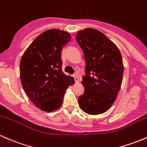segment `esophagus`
Masks as SVG:
<instances>
[{
    "instance_id": "1",
    "label": "esophagus",
    "mask_w": 147,
    "mask_h": 147,
    "mask_svg": "<svg viewBox=\"0 0 147 147\" xmlns=\"http://www.w3.org/2000/svg\"><path fill=\"white\" fill-rule=\"evenodd\" d=\"M74 79H75L76 83H79V78H78V76L77 75H74Z\"/></svg>"
}]
</instances>
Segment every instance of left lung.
<instances>
[{
	"label": "left lung",
	"mask_w": 147,
	"mask_h": 147,
	"mask_svg": "<svg viewBox=\"0 0 147 147\" xmlns=\"http://www.w3.org/2000/svg\"><path fill=\"white\" fill-rule=\"evenodd\" d=\"M76 39L86 63L82 81L85 91L78 98L79 107L88 114H101L109 109L121 86L122 56L117 46L98 30H82Z\"/></svg>",
	"instance_id": "left-lung-1"
}]
</instances>
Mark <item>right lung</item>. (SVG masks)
<instances>
[{"instance_id":"right-lung-1","label":"right lung","mask_w":147,"mask_h":147,"mask_svg":"<svg viewBox=\"0 0 147 147\" xmlns=\"http://www.w3.org/2000/svg\"><path fill=\"white\" fill-rule=\"evenodd\" d=\"M70 40L69 33L49 29L38 36L22 57V85L31 102L42 111L60 108L66 90L74 83L73 77L61 70V50Z\"/></svg>"}]
</instances>
